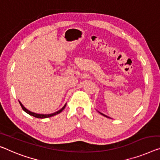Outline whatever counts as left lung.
<instances>
[{
	"label": "left lung",
	"mask_w": 160,
	"mask_h": 160,
	"mask_svg": "<svg viewBox=\"0 0 160 160\" xmlns=\"http://www.w3.org/2000/svg\"><path fill=\"white\" fill-rule=\"evenodd\" d=\"M99 113H100V112H99ZM101 113V115H103V116H106V117H108V118H109V117H108V116H106V115H104V114H103V113Z\"/></svg>",
	"instance_id": "1"
}]
</instances>
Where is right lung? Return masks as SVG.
Here are the masks:
<instances>
[{
    "instance_id": "obj_1",
    "label": "right lung",
    "mask_w": 160,
    "mask_h": 160,
    "mask_svg": "<svg viewBox=\"0 0 160 160\" xmlns=\"http://www.w3.org/2000/svg\"><path fill=\"white\" fill-rule=\"evenodd\" d=\"M19 103H20V105H21V108H22V109L23 111H24L26 113H27L28 114H29V115H31V116H34V117H36V118H49V117H51V116H54V115H57V114H58V113H61L62 111L64 109H65V106H66V105H65V106H64L60 110H59L58 111H57V112H55V113H52V114H38V113H33V112H31V111H29L28 110H27V108H25L24 106H23L22 104H21V102H19Z\"/></svg>"
}]
</instances>
